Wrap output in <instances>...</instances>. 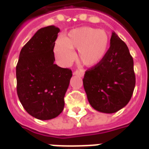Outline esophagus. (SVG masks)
<instances>
[{"label":"esophagus","instance_id":"1","mask_svg":"<svg viewBox=\"0 0 149 149\" xmlns=\"http://www.w3.org/2000/svg\"><path fill=\"white\" fill-rule=\"evenodd\" d=\"M73 74L74 75H77L79 77H84V71L83 69H81V70H76V71L73 72Z\"/></svg>","mask_w":149,"mask_h":149}]
</instances>
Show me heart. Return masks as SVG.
Here are the masks:
<instances>
[{"mask_svg": "<svg viewBox=\"0 0 149 149\" xmlns=\"http://www.w3.org/2000/svg\"><path fill=\"white\" fill-rule=\"evenodd\" d=\"M109 45V36L105 31L81 27L70 31L64 39L57 40L54 52L62 65H68L74 56L72 49H78V60L87 67H95L104 60Z\"/></svg>", "mask_w": 149, "mask_h": 149, "instance_id": "heart-1", "label": "heart"}]
</instances>
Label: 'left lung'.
Returning a JSON list of instances; mask_svg holds the SVG:
<instances>
[{
	"instance_id": "obj_1",
	"label": "left lung",
	"mask_w": 149,
	"mask_h": 149,
	"mask_svg": "<svg viewBox=\"0 0 149 149\" xmlns=\"http://www.w3.org/2000/svg\"><path fill=\"white\" fill-rule=\"evenodd\" d=\"M83 84L88 102L98 112L114 113L129 102L136 84L133 59L116 33L104 60L85 72Z\"/></svg>"
}]
</instances>
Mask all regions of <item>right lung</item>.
Instances as JSON below:
<instances>
[{"instance_id": "add662e5", "label": "right lung", "mask_w": 149, "mask_h": 149, "mask_svg": "<svg viewBox=\"0 0 149 149\" xmlns=\"http://www.w3.org/2000/svg\"><path fill=\"white\" fill-rule=\"evenodd\" d=\"M59 32L54 25L37 31L21 50L16 68L17 92L22 106L42 120L61 113L72 76L69 68L54 64L53 49Z\"/></svg>"}]
</instances>
